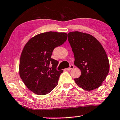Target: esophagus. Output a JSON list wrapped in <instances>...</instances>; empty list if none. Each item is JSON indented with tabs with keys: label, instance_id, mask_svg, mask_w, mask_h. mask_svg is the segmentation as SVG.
<instances>
[{
	"label": "esophagus",
	"instance_id": "esophagus-1",
	"mask_svg": "<svg viewBox=\"0 0 120 120\" xmlns=\"http://www.w3.org/2000/svg\"><path fill=\"white\" fill-rule=\"evenodd\" d=\"M74 68V65H70V68H67V70H68V71H70V70H71L73 69V68Z\"/></svg>",
	"mask_w": 120,
	"mask_h": 120
}]
</instances>
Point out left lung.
<instances>
[{
    "label": "left lung",
    "instance_id": "obj_1",
    "mask_svg": "<svg viewBox=\"0 0 120 120\" xmlns=\"http://www.w3.org/2000/svg\"><path fill=\"white\" fill-rule=\"evenodd\" d=\"M68 40L74 54V64L81 72L74 81L87 91L99 87L106 78L109 68V59L103 46L94 36L79 31L68 33Z\"/></svg>",
    "mask_w": 120,
    "mask_h": 120
}]
</instances>
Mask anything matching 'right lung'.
Listing matches in <instances>:
<instances>
[{
    "label": "right lung",
    "instance_id": "obj_1",
    "mask_svg": "<svg viewBox=\"0 0 120 120\" xmlns=\"http://www.w3.org/2000/svg\"><path fill=\"white\" fill-rule=\"evenodd\" d=\"M67 38V33L49 31L32 37L25 44L21 55L19 74L33 93L46 95L58 84L63 71L56 69L58 62L51 56L54 49L63 44Z\"/></svg>",
    "mask_w": 120,
    "mask_h": 120
}]
</instances>
